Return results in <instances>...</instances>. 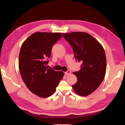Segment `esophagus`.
<instances>
[{
  "instance_id": "esophagus-1",
  "label": "esophagus",
  "mask_w": 125,
  "mask_h": 125,
  "mask_svg": "<svg viewBox=\"0 0 125 125\" xmlns=\"http://www.w3.org/2000/svg\"><path fill=\"white\" fill-rule=\"evenodd\" d=\"M70 73H71V71L70 70H68L67 71H66V72H65V74L66 75H68V74H69Z\"/></svg>"
}]
</instances>
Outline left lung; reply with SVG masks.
<instances>
[{"mask_svg":"<svg viewBox=\"0 0 125 125\" xmlns=\"http://www.w3.org/2000/svg\"><path fill=\"white\" fill-rule=\"evenodd\" d=\"M65 39L73 48L75 59L82 62L81 69L73 73L77 77L73 85L75 93L86 96L99 88L106 70V59L102 45L89 34L83 32L63 33Z\"/></svg>","mask_w":125,"mask_h":125,"instance_id":"1","label":"left lung"}]
</instances>
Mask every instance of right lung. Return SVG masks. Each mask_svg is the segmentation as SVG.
<instances>
[{
    "label": "right lung",
    "instance_id": "obj_1",
    "mask_svg": "<svg viewBox=\"0 0 125 125\" xmlns=\"http://www.w3.org/2000/svg\"><path fill=\"white\" fill-rule=\"evenodd\" d=\"M62 37L60 33L37 32L22 44L19 56L22 79L30 91L40 97L52 95L64 75L62 71L47 67L52 45Z\"/></svg>",
    "mask_w": 125,
    "mask_h": 125
}]
</instances>
